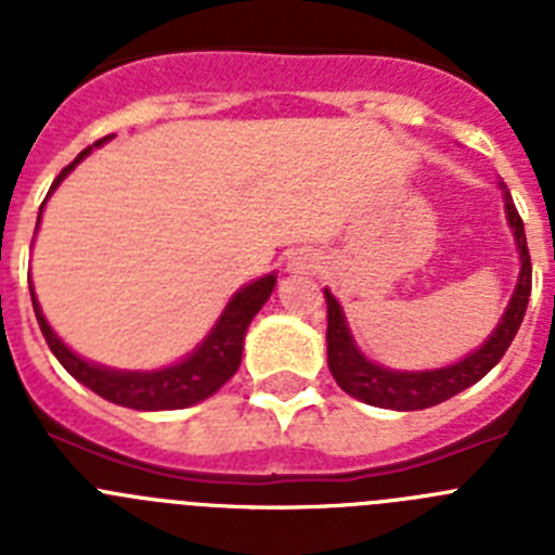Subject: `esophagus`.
Returning a JSON list of instances; mask_svg holds the SVG:
<instances>
[{"mask_svg": "<svg viewBox=\"0 0 555 555\" xmlns=\"http://www.w3.org/2000/svg\"><path fill=\"white\" fill-rule=\"evenodd\" d=\"M288 269H292V272H302V274L317 272V269H320V258L311 253H297L292 261H288Z\"/></svg>", "mask_w": 555, "mask_h": 555, "instance_id": "34e87169", "label": "esophagus"}]
</instances>
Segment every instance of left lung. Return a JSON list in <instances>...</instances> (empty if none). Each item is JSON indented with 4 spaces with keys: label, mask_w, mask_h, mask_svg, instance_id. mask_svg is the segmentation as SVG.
<instances>
[{
    "label": "left lung",
    "mask_w": 555,
    "mask_h": 555,
    "mask_svg": "<svg viewBox=\"0 0 555 555\" xmlns=\"http://www.w3.org/2000/svg\"><path fill=\"white\" fill-rule=\"evenodd\" d=\"M503 189V199H506V219L508 228L514 230V242H517L519 253V278L517 288H514L512 300H508L506 313L500 317L498 327L492 336L483 341L475 352L467 358H461L455 364L442 366V370H423V372H403L389 370L358 350L352 341V333L347 327L345 311L338 306V300L325 288L327 300V366H331L336 384L347 391L350 397L364 400L366 405H377V409L391 411H420L439 405L450 400L459 391L469 389L478 384L480 377L487 375L494 364H498L508 345L514 341L519 331V322L526 317L528 297H531V255H528L526 228L519 219L517 208H514L512 194Z\"/></svg>",
    "instance_id": "8db88e82"
}]
</instances>
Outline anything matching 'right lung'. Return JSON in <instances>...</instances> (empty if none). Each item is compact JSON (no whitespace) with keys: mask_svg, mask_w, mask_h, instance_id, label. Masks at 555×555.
Segmentation results:
<instances>
[{"mask_svg":"<svg viewBox=\"0 0 555 555\" xmlns=\"http://www.w3.org/2000/svg\"><path fill=\"white\" fill-rule=\"evenodd\" d=\"M111 139V135H107ZM107 139L96 141L94 146L105 144ZM94 146H88L77 155L66 169L57 175V180L52 183L49 194L61 185V180L66 178L68 171L75 169L86 155H91ZM47 194V199H49ZM43 199V205H47ZM41 205V210H43ZM41 210H38V224H41ZM274 283H278V274H263L258 281L247 283L244 288L230 297V302L224 306L222 317L217 320V325L210 327L208 336L203 338V345L197 350L185 356L178 364L164 366V370L152 372H125V370H107V366L91 364L86 358H80L77 352L68 350L63 345L57 333L49 327L47 317H43L41 306L36 300V292L29 286L33 294V308H36V320L41 325L43 338H47L49 350L55 352V358L63 364V370L72 377H77L82 386H88L91 391H96L100 397L111 400L116 405H125V409L135 411H166V409H189V405H197L203 400H208L210 395H217L230 377L235 375L238 364H242V350H244V333H247L253 317L263 308V302L269 300Z\"/></svg>","mask_w":555,"mask_h":555,"instance_id":"1","label":"right lung"}]
</instances>
